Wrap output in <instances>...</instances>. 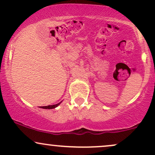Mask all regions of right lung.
<instances>
[{"label":"right lung","instance_id":"obj_1","mask_svg":"<svg viewBox=\"0 0 155 155\" xmlns=\"http://www.w3.org/2000/svg\"><path fill=\"white\" fill-rule=\"evenodd\" d=\"M62 102V101H61ZM61 102L58 103V104H54V105H51V106H40V108H45V109H52V108H54L56 107H58L59 105L61 104Z\"/></svg>","mask_w":155,"mask_h":155}]
</instances>
